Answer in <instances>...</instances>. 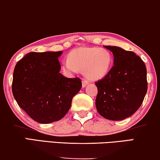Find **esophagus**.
Here are the masks:
<instances>
[{"mask_svg": "<svg viewBox=\"0 0 160 160\" xmlns=\"http://www.w3.org/2000/svg\"><path fill=\"white\" fill-rule=\"evenodd\" d=\"M88 84H89V82H88L87 81L83 79V81H82V87L83 88H84Z\"/></svg>", "mask_w": 160, "mask_h": 160, "instance_id": "1", "label": "esophagus"}]
</instances>
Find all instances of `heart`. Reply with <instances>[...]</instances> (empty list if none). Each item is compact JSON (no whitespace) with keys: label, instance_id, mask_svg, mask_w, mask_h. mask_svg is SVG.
Masks as SVG:
<instances>
[{"label":"heart","instance_id":"1","mask_svg":"<svg viewBox=\"0 0 160 160\" xmlns=\"http://www.w3.org/2000/svg\"><path fill=\"white\" fill-rule=\"evenodd\" d=\"M112 57L107 50L95 47H82L71 50L68 59L63 62V70L68 75L84 70V76L91 81L100 80L110 72Z\"/></svg>","mask_w":160,"mask_h":160}]
</instances>
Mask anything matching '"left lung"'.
<instances>
[{
	"label": "left lung",
	"instance_id": "8db88e82",
	"mask_svg": "<svg viewBox=\"0 0 160 160\" xmlns=\"http://www.w3.org/2000/svg\"><path fill=\"white\" fill-rule=\"evenodd\" d=\"M113 54L108 74L95 83L97 112L106 119L122 120L142 105L147 92V68L139 56L117 46H104Z\"/></svg>",
	"mask_w": 160,
	"mask_h": 160
}]
</instances>
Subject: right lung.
<instances>
[{
	"label": "right lung",
	"mask_w": 160,
	"mask_h": 160,
	"mask_svg": "<svg viewBox=\"0 0 160 160\" xmlns=\"http://www.w3.org/2000/svg\"><path fill=\"white\" fill-rule=\"evenodd\" d=\"M63 51L29 52L16 65L12 92L18 106L38 122L48 124L63 118L80 89L78 78L60 73Z\"/></svg>",
	"instance_id": "obj_1"
}]
</instances>
